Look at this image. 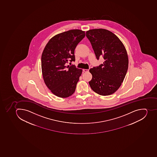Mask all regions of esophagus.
<instances>
[{"label":"esophagus","instance_id":"1","mask_svg":"<svg viewBox=\"0 0 157 157\" xmlns=\"http://www.w3.org/2000/svg\"><path fill=\"white\" fill-rule=\"evenodd\" d=\"M83 71L84 72H89L88 69H83Z\"/></svg>","mask_w":157,"mask_h":157}]
</instances>
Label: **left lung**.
Wrapping results in <instances>:
<instances>
[{
  "instance_id": "obj_1",
  "label": "left lung",
  "mask_w": 157,
  "mask_h": 157,
  "mask_svg": "<svg viewBox=\"0 0 157 157\" xmlns=\"http://www.w3.org/2000/svg\"><path fill=\"white\" fill-rule=\"evenodd\" d=\"M86 34L97 59L102 56L105 60L100 66L90 69L92 75L90 86L98 95H112L121 87L126 74L128 67L127 51L119 38L109 30L95 29Z\"/></svg>"
}]
</instances>
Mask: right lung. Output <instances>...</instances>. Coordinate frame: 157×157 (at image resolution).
Wrapping results in <instances>:
<instances>
[{"label":"right lung","mask_w":157,"mask_h":157,"mask_svg":"<svg viewBox=\"0 0 157 157\" xmlns=\"http://www.w3.org/2000/svg\"><path fill=\"white\" fill-rule=\"evenodd\" d=\"M85 36V31L78 29L61 33L51 38L43 51L41 59L43 79L48 88L57 97H68L75 92L82 70L65 64L75 61L74 50Z\"/></svg>","instance_id":"right-lung-1"}]
</instances>
